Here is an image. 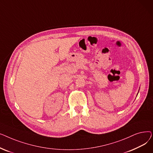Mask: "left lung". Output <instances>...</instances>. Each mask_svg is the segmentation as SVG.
I'll list each match as a JSON object with an SVG mask.
<instances>
[{
	"label": "left lung",
	"mask_w": 153,
	"mask_h": 153,
	"mask_svg": "<svg viewBox=\"0 0 153 153\" xmlns=\"http://www.w3.org/2000/svg\"><path fill=\"white\" fill-rule=\"evenodd\" d=\"M138 92H139V91H138ZM138 94H137V95H138Z\"/></svg>",
	"instance_id": "1"
}]
</instances>
